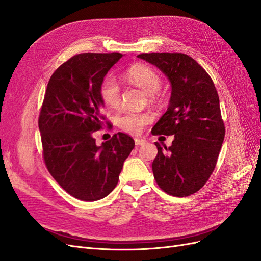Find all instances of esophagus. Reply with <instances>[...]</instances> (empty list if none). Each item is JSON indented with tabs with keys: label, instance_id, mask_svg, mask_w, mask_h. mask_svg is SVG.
<instances>
[{
	"label": "esophagus",
	"instance_id": "34e87169",
	"mask_svg": "<svg viewBox=\"0 0 261 261\" xmlns=\"http://www.w3.org/2000/svg\"><path fill=\"white\" fill-rule=\"evenodd\" d=\"M135 144H136V146H141V145L146 144V140H145L144 138L136 137V138H135Z\"/></svg>",
	"mask_w": 261,
	"mask_h": 261
}]
</instances>
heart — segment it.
<instances>
[{"label":"heart","instance_id":"1","mask_svg":"<svg viewBox=\"0 0 261 261\" xmlns=\"http://www.w3.org/2000/svg\"><path fill=\"white\" fill-rule=\"evenodd\" d=\"M126 77L148 94H154L161 88L159 74L154 69L145 65L130 66L126 72ZM100 94L105 103L110 107H116L120 103L121 87L113 74H108L103 78L100 86ZM150 121H151L150 114L133 111V110H126L117 117L120 127L130 134L140 133Z\"/></svg>","mask_w":261,"mask_h":261}]
</instances>
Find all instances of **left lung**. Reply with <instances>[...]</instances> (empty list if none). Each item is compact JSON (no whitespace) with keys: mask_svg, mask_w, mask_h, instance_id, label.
<instances>
[{"mask_svg":"<svg viewBox=\"0 0 261 261\" xmlns=\"http://www.w3.org/2000/svg\"><path fill=\"white\" fill-rule=\"evenodd\" d=\"M137 58L159 68L171 84L169 108L153 126V135H174L169 149L155 143L153 176L162 191L192 195L216 168L225 128L217 89L208 73L183 53H141ZM168 151V153H165Z\"/></svg>","mask_w":261,"mask_h":261,"instance_id":"left-lung-1","label":"left lung"}]
</instances>
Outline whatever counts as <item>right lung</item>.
I'll list each match as a JSON object with an SVG mask.
<instances>
[{"mask_svg": "<svg viewBox=\"0 0 261 261\" xmlns=\"http://www.w3.org/2000/svg\"><path fill=\"white\" fill-rule=\"evenodd\" d=\"M123 54L82 53L51 76L39 115L43 158L60 186L75 198L96 201L115 188L124 161L135 147L124 133L97 146L103 125L100 86Z\"/></svg>", "mask_w": 261, "mask_h": 261, "instance_id": "right-lung-1", "label": "right lung"}]
</instances>
